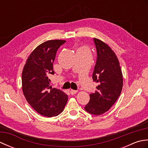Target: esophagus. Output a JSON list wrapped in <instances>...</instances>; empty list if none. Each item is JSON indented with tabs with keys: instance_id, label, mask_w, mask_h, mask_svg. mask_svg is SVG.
<instances>
[{
	"instance_id": "34e87169",
	"label": "esophagus",
	"mask_w": 148,
	"mask_h": 148,
	"mask_svg": "<svg viewBox=\"0 0 148 148\" xmlns=\"http://www.w3.org/2000/svg\"><path fill=\"white\" fill-rule=\"evenodd\" d=\"M77 92V90H71L70 93L71 95H74V94H76Z\"/></svg>"
}]
</instances>
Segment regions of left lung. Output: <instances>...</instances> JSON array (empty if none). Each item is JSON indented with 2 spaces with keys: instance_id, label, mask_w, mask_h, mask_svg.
Returning a JSON list of instances; mask_svg holds the SVG:
<instances>
[{
  "instance_id": "left-lung-1",
  "label": "left lung",
  "mask_w": 148,
  "mask_h": 148,
  "mask_svg": "<svg viewBox=\"0 0 148 148\" xmlns=\"http://www.w3.org/2000/svg\"><path fill=\"white\" fill-rule=\"evenodd\" d=\"M97 60L92 78L97 83V90L90 95L86 111L100 115L109 111L119 97L123 87V75L117 56L110 47L94 38Z\"/></svg>"
}]
</instances>
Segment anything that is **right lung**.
<instances>
[{
	"label": "right lung",
	"instance_id": "obj_1",
	"mask_svg": "<svg viewBox=\"0 0 148 148\" xmlns=\"http://www.w3.org/2000/svg\"><path fill=\"white\" fill-rule=\"evenodd\" d=\"M65 42L50 40L37 46L22 72V90L27 102L39 114L48 118L60 114L67 102L64 92L49 86L48 77L49 74H55L53 64L56 51Z\"/></svg>",
	"mask_w": 148,
	"mask_h": 148
}]
</instances>
